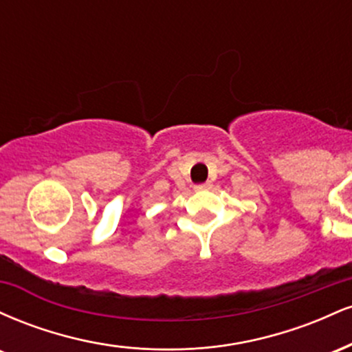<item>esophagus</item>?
I'll return each instance as SVG.
<instances>
[{"mask_svg":"<svg viewBox=\"0 0 352 352\" xmlns=\"http://www.w3.org/2000/svg\"><path fill=\"white\" fill-rule=\"evenodd\" d=\"M210 187H212V184H210V182H205V184L195 185V190H197V192H200V190H208Z\"/></svg>","mask_w":352,"mask_h":352,"instance_id":"1","label":"esophagus"}]
</instances>
